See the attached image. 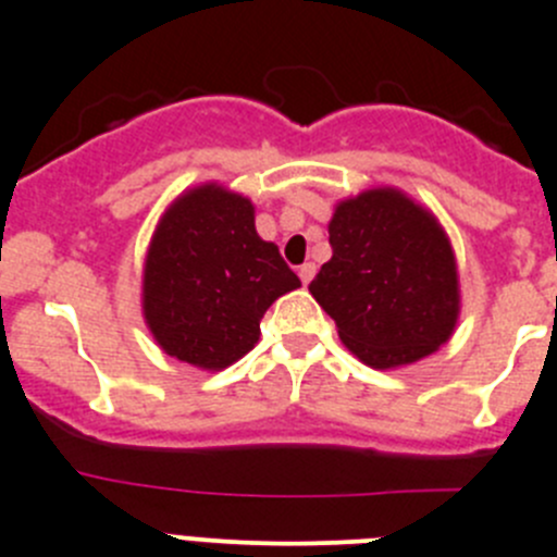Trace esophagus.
<instances>
[{"mask_svg": "<svg viewBox=\"0 0 557 557\" xmlns=\"http://www.w3.org/2000/svg\"><path fill=\"white\" fill-rule=\"evenodd\" d=\"M313 274H315V263H305V267H299V280H302L305 285L313 280Z\"/></svg>", "mask_w": 557, "mask_h": 557, "instance_id": "obj_1", "label": "esophagus"}]
</instances>
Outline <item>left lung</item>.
<instances>
[{
	"instance_id": "1",
	"label": "left lung",
	"mask_w": 557,
	"mask_h": 557,
	"mask_svg": "<svg viewBox=\"0 0 557 557\" xmlns=\"http://www.w3.org/2000/svg\"><path fill=\"white\" fill-rule=\"evenodd\" d=\"M330 244L310 294L351 355L387 371L450 341L461 313L459 267L429 208L393 186L366 189L335 206Z\"/></svg>"
}]
</instances>
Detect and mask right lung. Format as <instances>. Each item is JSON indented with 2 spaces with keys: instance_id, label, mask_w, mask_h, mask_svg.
<instances>
[{
  "instance_id": "right-lung-1",
  "label": "right lung",
  "mask_w": 557,
  "mask_h": 557,
  "mask_svg": "<svg viewBox=\"0 0 557 557\" xmlns=\"http://www.w3.org/2000/svg\"><path fill=\"white\" fill-rule=\"evenodd\" d=\"M299 285L277 244L255 231L252 200L211 181L161 214L145 255L143 315L164 355L222 371L258 343L272 302Z\"/></svg>"
}]
</instances>
